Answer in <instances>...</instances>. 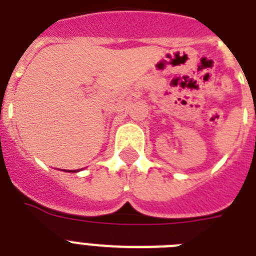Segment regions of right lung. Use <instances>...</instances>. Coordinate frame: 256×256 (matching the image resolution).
Instances as JSON below:
<instances>
[{"label":"right lung","mask_w":256,"mask_h":256,"mask_svg":"<svg viewBox=\"0 0 256 256\" xmlns=\"http://www.w3.org/2000/svg\"><path fill=\"white\" fill-rule=\"evenodd\" d=\"M74 171H76V170H74Z\"/></svg>","instance_id":"1"}]
</instances>
